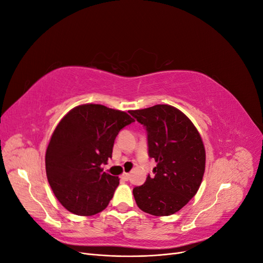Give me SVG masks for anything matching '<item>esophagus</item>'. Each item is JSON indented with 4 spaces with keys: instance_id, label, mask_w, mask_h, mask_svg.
<instances>
[{
    "instance_id": "obj_1",
    "label": "esophagus",
    "mask_w": 263,
    "mask_h": 263,
    "mask_svg": "<svg viewBox=\"0 0 263 263\" xmlns=\"http://www.w3.org/2000/svg\"><path fill=\"white\" fill-rule=\"evenodd\" d=\"M129 173H126V172H124L123 174H122V180H124V181H128L129 180Z\"/></svg>"
}]
</instances>
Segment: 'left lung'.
<instances>
[{
  "instance_id": "left-lung-1",
  "label": "left lung",
  "mask_w": 263,
  "mask_h": 263,
  "mask_svg": "<svg viewBox=\"0 0 263 263\" xmlns=\"http://www.w3.org/2000/svg\"><path fill=\"white\" fill-rule=\"evenodd\" d=\"M129 113L146 127L148 154L157 162L133 194L138 208L155 216H169L185 206L200 189L205 148L200 133L180 109L158 104Z\"/></svg>"
}]
</instances>
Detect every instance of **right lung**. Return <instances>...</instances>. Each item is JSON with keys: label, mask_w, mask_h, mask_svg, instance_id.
Masks as SVG:
<instances>
[{"label": "right lung", "mask_w": 263, "mask_h": 263, "mask_svg": "<svg viewBox=\"0 0 263 263\" xmlns=\"http://www.w3.org/2000/svg\"><path fill=\"white\" fill-rule=\"evenodd\" d=\"M134 122L126 112L101 104L72 108L55 127L46 150V173L63 208L80 216L106 209L119 184L103 172L119 130Z\"/></svg>", "instance_id": "obj_1"}]
</instances>
